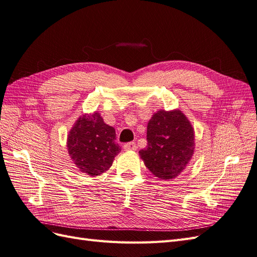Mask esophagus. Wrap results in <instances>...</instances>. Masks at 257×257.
<instances>
[{"instance_id": "obj_1", "label": "esophagus", "mask_w": 257, "mask_h": 257, "mask_svg": "<svg viewBox=\"0 0 257 257\" xmlns=\"http://www.w3.org/2000/svg\"><path fill=\"white\" fill-rule=\"evenodd\" d=\"M123 149L125 151H134L137 149V146L134 142H131V143H126L123 145Z\"/></svg>"}]
</instances>
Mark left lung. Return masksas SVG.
<instances>
[{"mask_svg": "<svg viewBox=\"0 0 257 257\" xmlns=\"http://www.w3.org/2000/svg\"><path fill=\"white\" fill-rule=\"evenodd\" d=\"M147 141L139 155L153 175L165 180L180 174L194 152V131L180 110L154 113L148 123Z\"/></svg>", "mask_w": 257, "mask_h": 257, "instance_id": "1", "label": "left lung"}]
</instances>
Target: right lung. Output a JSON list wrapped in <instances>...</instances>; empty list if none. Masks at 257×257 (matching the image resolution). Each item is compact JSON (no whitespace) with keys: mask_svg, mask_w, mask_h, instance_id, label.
<instances>
[{"mask_svg":"<svg viewBox=\"0 0 257 257\" xmlns=\"http://www.w3.org/2000/svg\"><path fill=\"white\" fill-rule=\"evenodd\" d=\"M115 136L114 128L105 124L98 112L84 114L69 132L68 153L80 172L98 176L111 166L121 150Z\"/></svg>","mask_w":257,"mask_h":257,"instance_id":"right-lung-1","label":"right lung"}]
</instances>
